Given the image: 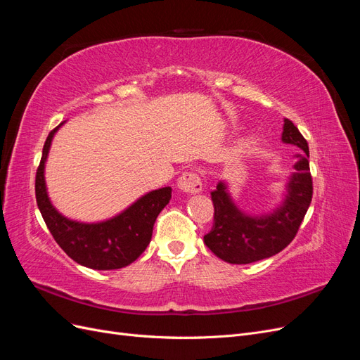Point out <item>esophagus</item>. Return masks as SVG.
Returning a JSON list of instances; mask_svg holds the SVG:
<instances>
[{
	"instance_id": "34e87169",
	"label": "esophagus",
	"mask_w": 360,
	"mask_h": 360,
	"mask_svg": "<svg viewBox=\"0 0 360 360\" xmlns=\"http://www.w3.org/2000/svg\"><path fill=\"white\" fill-rule=\"evenodd\" d=\"M177 188L184 193H198L202 189L201 179L195 172H184L177 181Z\"/></svg>"
}]
</instances>
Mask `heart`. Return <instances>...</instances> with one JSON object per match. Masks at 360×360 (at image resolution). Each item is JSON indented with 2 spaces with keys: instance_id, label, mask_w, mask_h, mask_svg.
<instances>
[{
  "instance_id": "heart-1",
  "label": "heart",
  "mask_w": 360,
  "mask_h": 360,
  "mask_svg": "<svg viewBox=\"0 0 360 360\" xmlns=\"http://www.w3.org/2000/svg\"><path fill=\"white\" fill-rule=\"evenodd\" d=\"M259 144H261V139H259V136H257V135L249 136V138L245 141V143L242 144V147H240V153H242L243 156L252 155V153H255V151L258 150Z\"/></svg>"
}]
</instances>
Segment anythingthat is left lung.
<instances>
[{"label": "left lung", "instance_id": "8db88e82", "mask_svg": "<svg viewBox=\"0 0 360 360\" xmlns=\"http://www.w3.org/2000/svg\"><path fill=\"white\" fill-rule=\"evenodd\" d=\"M281 139L297 147L300 153L296 155L294 172L287 179L281 201L270 212L252 214L242 210L226 180H219L212 192L214 224L204 236V243L226 263L249 264L276 255L291 243L308 212L312 200L308 143L288 118L284 120Z\"/></svg>", "mask_w": 360, "mask_h": 360}]
</instances>
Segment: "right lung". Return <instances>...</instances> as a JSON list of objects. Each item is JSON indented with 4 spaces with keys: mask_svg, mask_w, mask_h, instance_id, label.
<instances>
[{
    "mask_svg": "<svg viewBox=\"0 0 360 360\" xmlns=\"http://www.w3.org/2000/svg\"><path fill=\"white\" fill-rule=\"evenodd\" d=\"M64 123L48 135L36 174V200L43 221L64 252L84 267L115 270L132 264L148 246L156 217L171 200V188L150 191L103 221L82 222L64 216L52 204L45 180L52 139Z\"/></svg>",
    "mask_w": 360,
    "mask_h": 360,
    "instance_id": "obj_1",
    "label": "right lung"
}]
</instances>
